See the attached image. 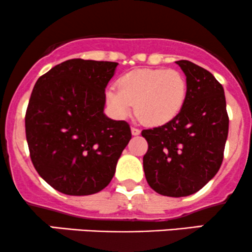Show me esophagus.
<instances>
[{"instance_id": "esophagus-1", "label": "esophagus", "mask_w": 252, "mask_h": 252, "mask_svg": "<svg viewBox=\"0 0 252 252\" xmlns=\"http://www.w3.org/2000/svg\"><path fill=\"white\" fill-rule=\"evenodd\" d=\"M140 132H141L140 129L135 128V126H131V134H132V135L137 136V135H140Z\"/></svg>"}]
</instances>
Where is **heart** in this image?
Here are the masks:
<instances>
[{
    "label": "heart",
    "instance_id": "obj_1",
    "mask_svg": "<svg viewBox=\"0 0 252 252\" xmlns=\"http://www.w3.org/2000/svg\"><path fill=\"white\" fill-rule=\"evenodd\" d=\"M117 90L105 92L106 104L118 117H126L135 104L143 124L160 126L180 114L186 102L187 80L181 72L163 68H137L117 79Z\"/></svg>",
    "mask_w": 252,
    "mask_h": 252
}]
</instances>
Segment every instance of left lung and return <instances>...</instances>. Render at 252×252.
Instances as JSON below:
<instances>
[{"label": "left lung", "instance_id": "left-lung-1", "mask_svg": "<svg viewBox=\"0 0 252 252\" xmlns=\"http://www.w3.org/2000/svg\"><path fill=\"white\" fill-rule=\"evenodd\" d=\"M187 80L186 102L174 120L142 130L147 182L156 193L187 196L201 189L220 168L228 134L224 89L213 74L189 62H176Z\"/></svg>", "mask_w": 252, "mask_h": 252}]
</instances>
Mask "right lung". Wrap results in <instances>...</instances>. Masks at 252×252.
<instances>
[{
  "instance_id": "1",
  "label": "right lung",
  "mask_w": 252,
  "mask_h": 252,
  "mask_svg": "<svg viewBox=\"0 0 252 252\" xmlns=\"http://www.w3.org/2000/svg\"><path fill=\"white\" fill-rule=\"evenodd\" d=\"M118 65L71 59L37 79L26 111V138L39 175L67 195L100 192L131 138L126 121L104 115L105 88Z\"/></svg>"
}]
</instances>
